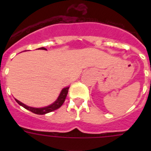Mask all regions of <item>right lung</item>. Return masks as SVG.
<instances>
[{"mask_svg": "<svg viewBox=\"0 0 151 151\" xmlns=\"http://www.w3.org/2000/svg\"><path fill=\"white\" fill-rule=\"evenodd\" d=\"M41 50H46V48L45 47H41ZM69 87H66L65 88H63L62 90V91L60 92V94L58 97L57 101L54 103V104H52L50 106H47L46 107H43V108H33V107H30V106H28L26 105H25L24 104L21 103L20 101H19L18 100L15 99L16 101L19 104L22 106V107H24L26 110H29V111L32 112L33 113H35V114H38V115H44V114H46V113H48L50 112L54 111V110H57V109H59L61 106L63 105V104L65 101V99H66V96H67L68 94V91H69Z\"/></svg>", "mask_w": 151, "mask_h": 151, "instance_id": "right-lung-1", "label": "right lung"}]
</instances>
